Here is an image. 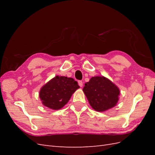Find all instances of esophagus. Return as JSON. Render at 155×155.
Listing matches in <instances>:
<instances>
[{
    "mask_svg": "<svg viewBox=\"0 0 155 155\" xmlns=\"http://www.w3.org/2000/svg\"><path fill=\"white\" fill-rule=\"evenodd\" d=\"M78 85H79V86L81 87H83V81H78Z\"/></svg>",
    "mask_w": 155,
    "mask_h": 155,
    "instance_id": "34e87169",
    "label": "esophagus"
}]
</instances>
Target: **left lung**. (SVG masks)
Segmentation results:
<instances>
[{"label":"left lung","instance_id":"8db88e82","mask_svg":"<svg viewBox=\"0 0 155 155\" xmlns=\"http://www.w3.org/2000/svg\"><path fill=\"white\" fill-rule=\"evenodd\" d=\"M83 90L91 106L99 112L114 107L120 94L116 85L104 77H92Z\"/></svg>","mask_w":155,"mask_h":155}]
</instances>
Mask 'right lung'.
Segmentation results:
<instances>
[{"instance_id":"1","label":"right lung","mask_w":155,"mask_h":155,"mask_svg":"<svg viewBox=\"0 0 155 155\" xmlns=\"http://www.w3.org/2000/svg\"><path fill=\"white\" fill-rule=\"evenodd\" d=\"M78 88V83L72 78L57 76L42 87L39 97L45 106L58 110L68 103Z\"/></svg>"}]
</instances>
